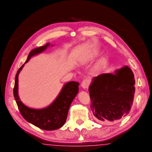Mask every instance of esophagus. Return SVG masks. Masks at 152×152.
<instances>
[{"label":"esophagus","instance_id":"esophagus-1","mask_svg":"<svg viewBox=\"0 0 152 152\" xmlns=\"http://www.w3.org/2000/svg\"><path fill=\"white\" fill-rule=\"evenodd\" d=\"M89 85V80L88 79H86L84 80L81 83V86L84 89H86Z\"/></svg>","mask_w":152,"mask_h":152}]
</instances>
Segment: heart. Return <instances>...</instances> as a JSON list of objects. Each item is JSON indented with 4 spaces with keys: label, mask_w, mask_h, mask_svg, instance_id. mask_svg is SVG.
I'll use <instances>...</instances> for the list:
<instances>
[{
    "label": "heart",
    "mask_w": 152,
    "mask_h": 152,
    "mask_svg": "<svg viewBox=\"0 0 152 152\" xmlns=\"http://www.w3.org/2000/svg\"><path fill=\"white\" fill-rule=\"evenodd\" d=\"M96 56V55H93V56H91L90 57V59H93ZM104 65V61H101L99 62H98L97 64L96 65V66L94 68V70L95 72H96V73L99 72L103 69Z\"/></svg>",
    "instance_id": "1"
}]
</instances>
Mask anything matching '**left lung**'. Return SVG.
<instances>
[{"instance_id":"1","label":"left lung","mask_w":152,"mask_h":152,"mask_svg":"<svg viewBox=\"0 0 152 152\" xmlns=\"http://www.w3.org/2000/svg\"><path fill=\"white\" fill-rule=\"evenodd\" d=\"M134 75L128 66L94 77L89 88L94 119L106 123L127 115L134 101Z\"/></svg>"}]
</instances>
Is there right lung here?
I'll return each instance as SVG.
<instances>
[{
  "label": "right lung",
  "mask_w": 152,
  "mask_h": 152,
  "mask_svg": "<svg viewBox=\"0 0 152 152\" xmlns=\"http://www.w3.org/2000/svg\"><path fill=\"white\" fill-rule=\"evenodd\" d=\"M50 45V43H48L43 46L33 49L29 53L27 60L18 69L16 75L13 96L21 115L26 121L44 130L53 131L61 127L66 121L70 105L79 91V83L70 81L65 84L54 102L49 106L41 109L27 107L20 101L18 95V74L25 64L32 56L42 53Z\"/></svg>",
  "instance_id": "right-lung-1"
}]
</instances>
